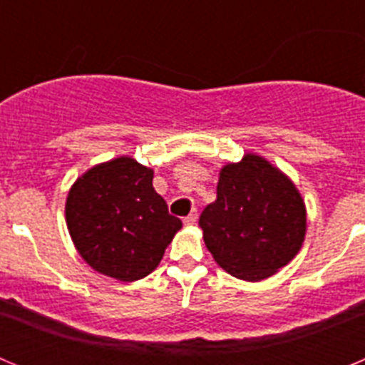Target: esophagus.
Returning <instances> with one entry per match:
<instances>
[{
    "label": "esophagus",
    "instance_id": "esophagus-1",
    "mask_svg": "<svg viewBox=\"0 0 365 365\" xmlns=\"http://www.w3.org/2000/svg\"><path fill=\"white\" fill-rule=\"evenodd\" d=\"M195 222H197V214H195V212H192V214L185 217L186 227H192V225H195Z\"/></svg>",
    "mask_w": 365,
    "mask_h": 365
}]
</instances>
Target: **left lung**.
<instances>
[{"mask_svg":"<svg viewBox=\"0 0 365 365\" xmlns=\"http://www.w3.org/2000/svg\"><path fill=\"white\" fill-rule=\"evenodd\" d=\"M202 240L221 269L261 282L299 252L307 232L302 193L261 155L245 153L221 168L217 199L202 210Z\"/></svg>","mask_w":365,"mask_h":365,"instance_id":"8db88e82","label":"left lung"}]
</instances>
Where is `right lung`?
<instances>
[{
  "mask_svg": "<svg viewBox=\"0 0 365 365\" xmlns=\"http://www.w3.org/2000/svg\"><path fill=\"white\" fill-rule=\"evenodd\" d=\"M66 222L87 265L120 282L153 272L182 228L155 192L153 170L128 155L95 164L74 180Z\"/></svg>",
  "mask_w": 365,
  "mask_h": 365,
  "instance_id": "obj_1",
  "label": "right lung"
}]
</instances>
